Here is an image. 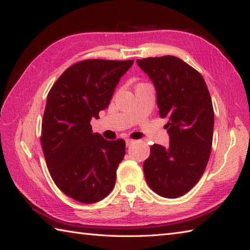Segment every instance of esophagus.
<instances>
[{
  "instance_id": "obj_1",
  "label": "esophagus",
  "mask_w": 250,
  "mask_h": 250,
  "mask_svg": "<svg viewBox=\"0 0 250 250\" xmlns=\"http://www.w3.org/2000/svg\"><path fill=\"white\" fill-rule=\"evenodd\" d=\"M134 143V141L133 140H130V139H126L125 140V144H126V146H130L131 144H133Z\"/></svg>"
}]
</instances>
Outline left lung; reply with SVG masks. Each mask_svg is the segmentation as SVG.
I'll use <instances>...</instances> for the list:
<instances>
[{
    "label": "left lung",
    "mask_w": 250,
    "mask_h": 250,
    "mask_svg": "<svg viewBox=\"0 0 250 250\" xmlns=\"http://www.w3.org/2000/svg\"><path fill=\"white\" fill-rule=\"evenodd\" d=\"M156 88L157 105L169 145L153 144L144 162L151 190L175 199L193 188L203 175L213 143L214 108L201 74L173 56L136 60Z\"/></svg>",
    "instance_id": "8db88e82"
}]
</instances>
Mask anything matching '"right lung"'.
Instances as JSON below:
<instances>
[{"instance_id": "right-lung-1", "label": "right lung", "mask_w": 250, "mask_h": 250, "mask_svg": "<svg viewBox=\"0 0 250 250\" xmlns=\"http://www.w3.org/2000/svg\"><path fill=\"white\" fill-rule=\"evenodd\" d=\"M133 60L90 59L63 72L47 95L42 147L57 187L82 203H95L113 190L125 155L124 140L92 133V117L107 107Z\"/></svg>"}]
</instances>
